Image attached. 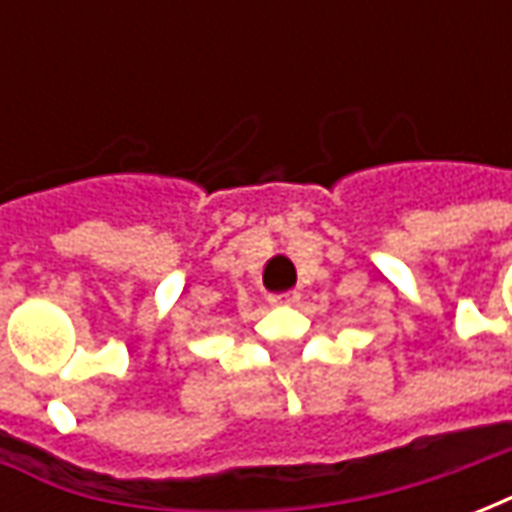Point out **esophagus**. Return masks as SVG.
I'll use <instances>...</instances> for the list:
<instances>
[{"instance_id":"1","label":"esophagus","mask_w":512,"mask_h":512,"mask_svg":"<svg viewBox=\"0 0 512 512\" xmlns=\"http://www.w3.org/2000/svg\"><path fill=\"white\" fill-rule=\"evenodd\" d=\"M296 299H299V293H296V290H285V293H271V296H268V304H274V307H285V304H293Z\"/></svg>"}]
</instances>
